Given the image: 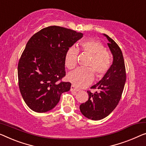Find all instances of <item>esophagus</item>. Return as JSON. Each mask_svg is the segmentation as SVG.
<instances>
[{
	"mask_svg": "<svg viewBox=\"0 0 146 146\" xmlns=\"http://www.w3.org/2000/svg\"><path fill=\"white\" fill-rule=\"evenodd\" d=\"M70 90L71 91V92H78V91H79V89L77 88L75 86L73 85V84H72V85H71V86Z\"/></svg>",
	"mask_w": 146,
	"mask_h": 146,
	"instance_id": "obj_1",
	"label": "esophagus"
}]
</instances>
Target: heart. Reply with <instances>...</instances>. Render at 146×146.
<instances>
[{"label":"heart","instance_id":"heart-1","mask_svg":"<svg viewBox=\"0 0 146 146\" xmlns=\"http://www.w3.org/2000/svg\"><path fill=\"white\" fill-rule=\"evenodd\" d=\"M83 52L90 54L86 66L87 68H77L71 71L67 79L76 87L88 85L93 81L94 73L98 77H102L109 70L111 64V56L106 50L104 44L99 40L88 39L80 43ZM79 50L75 46L69 47L65 56V66L69 69H73L77 62Z\"/></svg>","mask_w":146,"mask_h":146}]
</instances>
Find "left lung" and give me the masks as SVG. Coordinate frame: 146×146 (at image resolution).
Segmentation results:
<instances>
[{"mask_svg": "<svg viewBox=\"0 0 146 146\" xmlns=\"http://www.w3.org/2000/svg\"><path fill=\"white\" fill-rule=\"evenodd\" d=\"M109 41L108 47L113 55V63L103 78L91 88L98 92L87 91L88 100L80 104V111L86 118L100 120L108 116L118 105L126 82L125 62L121 50L107 35L103 34Z\"/></svg>", "mask_w": 146, "mask_h": 146, "instance_id": "left-lung-1", "label": "left lung"}]
</instances>
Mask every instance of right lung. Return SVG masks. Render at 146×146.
Instances as JSON below:
<instances>
[{"instance_id":"add662e5","label":"right lung","mask_w":146,"mask_h":146,"mask_svg":"<svg viewBox=\"0 0 146 146\" xmlns=\"http://www.w3.org/2000/svg\"><path fill=\"white\" fill-rule=\"evenodd\" d=\"M83 36L73 30L50 26L33 35L17 66L19 88L31 110L44 113L57 105L71 84L59 82L66 75L65 56L69 47Z\"/></svg>"}]
</instances>
